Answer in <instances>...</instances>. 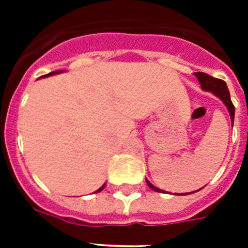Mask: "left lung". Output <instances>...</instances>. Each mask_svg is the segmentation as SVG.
<instances>
[{
	"label": "left lung",
	"instance_id": "left-lung-1",
	"mask_svg": "<svg viewBox=\"0 0 248 248\" xmlns=\"http://www.w3.org/2000/svg\"><path fill=\"white\" fill-rule=\"evenodd\" d=\"M194 74L198 77L199 82H200L201 84V88H202L203 91L214 93L216 97H218L221 100H222L223 104L226 105L227 109H229L230 111V115H231L232 125H233V119H235V107H233V104H232L231 102V97H230V92L229 89H227L226 83L223 82L222 79L214 78V77L209 76V74H206V73H202V72H196V73ZM146 184H148V186L151 190H154V191L156 192H164V190H160L159 187L153 185L149 180H146ZM190 194H192V192H190ZM179 195H187V194H179Z\"/></svg>",
	"mask_w": 248,
	"mask_h": 248
}]
</instances>
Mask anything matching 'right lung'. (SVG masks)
Returning a JSON list of instances; mask_svg holds the SVG:
<instances>
[{"label": "right lung", "instance_id": "1", "mask_svg": "<svg viewBox=\"0 0 248 248\" xmlns=\"http://www.w3.org/2000/svg\"><path fill=\"white\" fill-rule=\"evenodd\" d=\"M57 73H61V71H56V72H50V73L46 74V76H42V77H41V78H45V77H49V76H53V74H57ZM104 187H105V184H104V185H103V186H102V187H99V189H98V190H97V191H95V192H99V191H102V190H103V189H104Z\"/></svg>", "mask_w": 248, "mask_h": 248}]
</instances>
